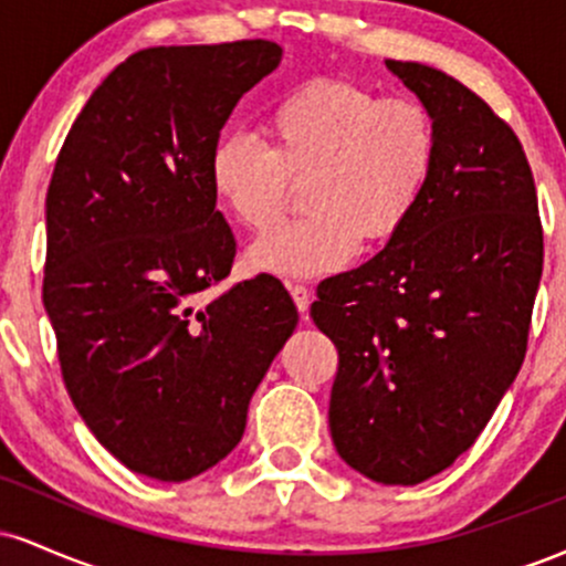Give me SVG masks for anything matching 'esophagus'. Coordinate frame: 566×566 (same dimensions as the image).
<instances>
[{"label":"esophagus","instance_id":"obj_1","mask_svg":"<svg viewBox=\"0 0 566 566\" xmlns=\"http://www.w3.org/2000/svg\"><path fill=\"white\" fill-rule=\"evenodd\" d=\"M287 290H290V295H292V301H295V305H297V311H301V316L303 319H308V305H311V290L305 287V284H287Z\"/></svg>","mask_w":566,"mask_h":566}]
</instances>
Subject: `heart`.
<instances>
[{"label":"heart","instance_id":"1","mask_svg":"<svg viewBox=\"0 0 566 566\" xmlns=\"http://www.w3.org/2000/svg\"><path fill=\"white\" fill-rule=\"evenodd\" d=\"M269 146L226 135L212 148L210 184L233 223L274 229L292 184L303 218L252 244L247 263L276 276L340 269L361 244L391 242L423 201L439 157L431 108L412 95H378L348 80H311L263 114Z\"/></svg>","mask_w":566,"mask_h":566}]
</instances>
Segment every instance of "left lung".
<instances>
[{
    "label": "left lung",
    "instance_id": "8db88e82",
    "mask_svg": "<svg viewBox=\"0 0 566 566\" xmlns=\"http://www.w3.org/2000/svg\"><path fill=\"white\" fill-rule=\"evenodd\" d=\"M386 66L431 108L437 167L401 233L316 287L311 319L337 348V454L373 482L409 486L469 450L522 369L543 226L509 122L444 71Z\"/></svg>",
    "mask_w": 566,
    "mask_h": 566
}]
</instances>
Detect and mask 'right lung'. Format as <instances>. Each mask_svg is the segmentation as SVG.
I'll list each match as a JSON object with an SVG mask.
<instances>
[{"label": "right lung", "instance_id": "1", "mask_svg": "<svg viewBox=\"0 0 566 566\" xmlns=\"http://www.w3.org/2000/svg\"><path fill=\"white\" fill-rule=\"evenodd\" d=\"M282 61L269 39L148 48L84 103L48 188L42 297L66 391L129 471L186 482L242 439L297 324L276 276L231 274L210 157L239 97Z\"/></svg>", "mask_w": 566, "mask_h": 566}]
</instances>
